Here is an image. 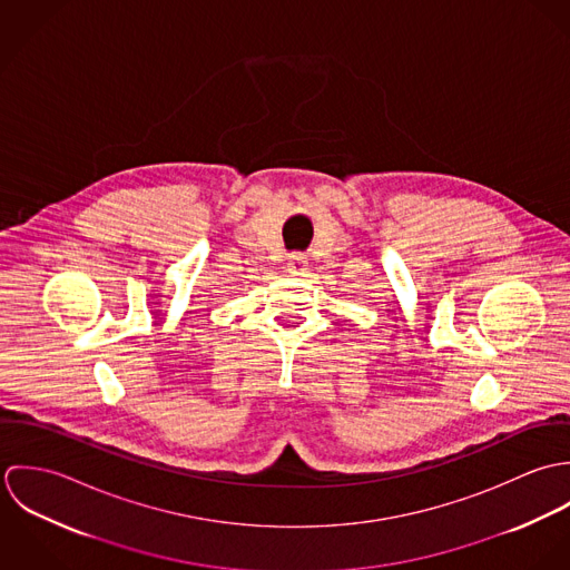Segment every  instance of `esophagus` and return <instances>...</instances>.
I'll return each instance as SVG.
<instances>
[{
	"label": "esophagus",
	"instance_id": "esophagus-1",
	"mask_svg": "<svg viewBox=\"0 0 570 570\" xmlns=\"http://www.w3.org/2000/svg\"><path fill=\"white\" fill-rule=\"evenodd\" d=\"M307 256L305 254H301V252H294V254H289L287 256V269H289V274H303L305 269H307Z\"/></svg>",
	"mask_w": 570,
	"mask_h": 570
}]
</instances>
